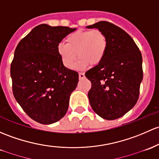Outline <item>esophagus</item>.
<instances>
[{
	"instance_id": "obj_1",
	"label": "esophagus",
	"mask_w": 159,
	"mask_h": 159,
	"mask_svg": "<svg viewBox=\"0 0 159 159\" xmlns=\"http://www.w3.org/2000/svg\"><path fill=\"white\" fill-rule=\"evenodd\" d=\"M78 75H79V78H80V79H82V78H84V73L80 72L79 74H78Z\"/></svg>"
}]
</instances>
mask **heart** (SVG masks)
<instances>
[{"instance_id":"b5f03b06","label":"heart","mask_w":159,"mask_h":159,"mask_svg":"<svg viewBox=\"0 0 159 159\" xmlns=\"http://www.w3.org/2000/svg\"><path fill=\"white\" fill-rule=\"evenodd\" d=\"M107 39L104 33L98 29L92 30H78L68 34L66 44L58 43L57 52L63 65L68 69H73L77 59L80 58L78 68H84L91 64H100L106 56Z\"/></svg>"}]
</instances>
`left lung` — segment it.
Wrapping results in <instances>:
<instances>
[{"mask_svg":"<svg viewBox=\"0 0 159 159\" xmlns=\"http://www.w3.org/2000/svg\"><path fill=\"white\" fill-rule=\"evenodd\" d=\"M86 27L100 30L107 39L103 60L85 73L91 82L90 104L103 119H118L138 101L143 78L142 54L131 36L113 23L100 21Z\"/></svg>","mask_w":159,"mask_h":159,"instance_id":"8db88e82","label":"left lung"}]
</instances>
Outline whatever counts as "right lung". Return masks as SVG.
<instances>
[{
    "label": "right lung",
    "mask_w": 159,
    "mask_h": 159,
    "mask_svg": "<svg viewBox=\"0 0 159 159\" xmlns=\"http://www.w3.org/2000/svg\"><path fill=\"white\" fill-rule=\"evenodd\" d=\"M76 28L40 24L20 40L11 66L13 93L25 113L42 124L66 115L78 73L66 68L57 52L60 42Z\"/></svg>",
    "instance_id": "obj_1"
}]
</instances>
